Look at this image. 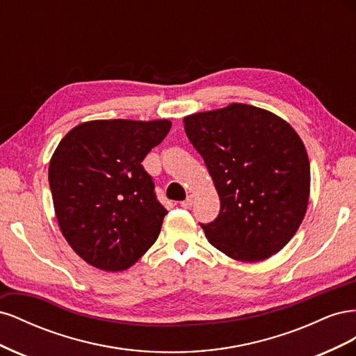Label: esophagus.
I'll return each instance as SVG.
<instances>
[{
  "mask_svg": "<svg viewBox=\"0 0 356 356\" xmlns=\"http://www.w3.org/2000/svg\"><path fill=\"white\" fill-rule=\"evenodd\" d=\"M181 207L184 209H190L193 207V196H187L186 200L181 202Z\"/></svg>",
  "mask_w": 356,
  "mask_h": 356,
  "instance_id": "34e87169",
  "label": "esophagus"
}]
</instances>
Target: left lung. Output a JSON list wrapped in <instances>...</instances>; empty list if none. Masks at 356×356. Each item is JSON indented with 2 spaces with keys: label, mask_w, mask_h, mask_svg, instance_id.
<instances>
[{
  "label": "left lung",
  "mask_w": 356,
  "mask_h": 356,
  "mask_svg": "<svg viewBox=\"0 0 356 356\" xmlns=\"http://www.w3.org/2000/svg\"><path fill=\"white\" fill-rule=\"evenodd\" d=\"M184 129L220 196L218 217L200 224L209 243L251 263L281 251L309 202L310 166L297 132L246 104L187 115Z\"/></svg>",
  "instance_id": "obj_1"
}]
</instances>
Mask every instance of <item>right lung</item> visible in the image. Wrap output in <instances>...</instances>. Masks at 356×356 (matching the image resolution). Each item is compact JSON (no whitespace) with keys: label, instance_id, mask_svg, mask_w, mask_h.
Returning a JSON list of instances; mask_svg holds the SVG:
<instances>
[{"label":"right lung","instance_id":"add662e5","mask_svg":"<svg viewBox=\"0 0 356 356\" xmlns=\"http://www.w3.org/2000/svg\"><path fill=\"white\" fill-rule=\"evenodd\" d=\"M169 120H93L70 131L49 166L63 238L86 263L123 270L159 238L168 211L141 165Z\"/></svg>","mask_w":356,"mask_h":356}]
</instances>
